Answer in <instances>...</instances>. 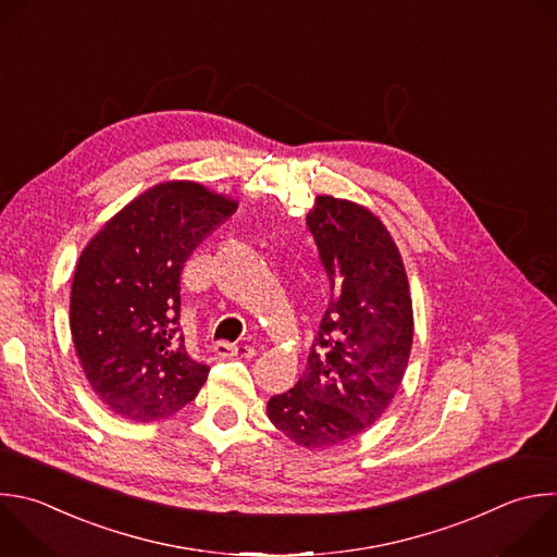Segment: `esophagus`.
<instances>
[{
	"label": "esophagus",
	"mask_w": 557,
	"mask_h": 557,
	"mask_svg": "<svg viewBox=\"0 0 557 557\" xmlns=\"http://www.w3.org/2000/svg\"><path fill=\"white\" fill-rule=\"evenodd\" d=\"M214 351L219 356H243V358H251L256 354V349L251 345H232V343H225V341L216 343Z\"/></svg>",
	"instance_id": "34e87169"
}]
</instances>
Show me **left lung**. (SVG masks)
Returning <instances> with one entry per match:
<instances>
[{
    "instance_id": "1",
    "label": "left lung",
    "mask_w": 557,
    "mask_h": 557,
    "mask_svg": "<svg viewBox=\"0 0 557 557\" xmlns=\"http://www.w3.org/2000/svg\"><path fill=\"white\" fill-rule=\"evenodd\" d=\"M306 227L330 301L304 376L267 413L297 446L325 448L372 426L394 400L411 354L413 304L400 251L372 212L317 197Z\"/></svg>"
}]
</instances>
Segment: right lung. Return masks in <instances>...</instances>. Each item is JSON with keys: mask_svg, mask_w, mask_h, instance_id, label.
I'll return each mask as SVG.
<instances>
[{"mask_svg": "<svg viewBox=\"0 0 557 557\" xmlns=\"http://www.w3.org/2000/svg\"><path fill=\"white\" fill-rule=\"evenodd\" d=\"M236 203L193 181H168L120 210L74 271L70 327L98 398L135 422L193 403L210 367L185 349L181 271Z\"/></svg>", "mask_w": 557, "mask_h": 557, "instance_id": "1", "label": "right lung"}]
</instances>
